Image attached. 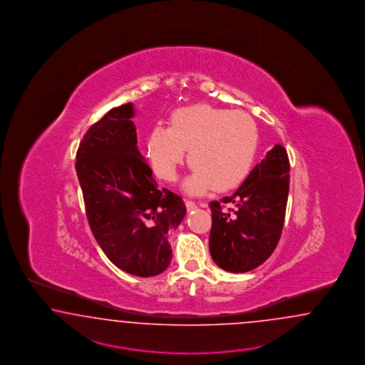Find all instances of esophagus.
<instances>
[{"label":"esophagus","instance_id":"1","mask_svg":"<svg viewBox=\"0 0 365 365\" xmlns=\"http://www.w3.org/2000/svg\"><path fill=\"white\" fill-rule=\"evenodd\" d=\"M186 207H187L188 211H192V210L197 208V203L192 202V200H186Z\"/></svg>","mask_w":365,"mask_h":365}]
</instances>
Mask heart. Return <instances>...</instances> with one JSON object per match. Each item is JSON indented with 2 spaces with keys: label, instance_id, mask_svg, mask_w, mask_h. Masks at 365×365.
<instances>
[{
  "label": "heart",
  "instance_id": "1",
  "mask_svg": "<svg viewBox=\"0 0 365 365\" xmlns=\"http://www.w3.org/2000/svg\"><path fill=\"white\" fill-rule=\"evenodd\" d=\"M259 143L257 123L242 110L194 105L179 108L170 128L157 126L148 139V157L158 177L173 182L186 157L192 166L185 188L203 194L242 185L254 166Z\"/></svg>",
  "mask_w": 365,
  "mask_h": 365
}]
</instances>
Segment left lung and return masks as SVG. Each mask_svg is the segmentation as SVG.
I'll return each mask as SVG.
<instances>
[{
  "label": "left lung",
  "instance_id": "8db88e82",
  "mask_svg": "<svg viewBox=\"0 0 365 365\" xmlns=\"http://www.w3.org/2000/svg\"><path fill=\"white\" fill-rule=\"evenodd\" d=\"M289 190V159L275 145L231 197L210 203V254L228 272H247L263 264L282 235ZM225 204L232 207L227 210Z\"/></svg>",
  "mask_w": 365,
  "mask_h": 365
}]
</instances>
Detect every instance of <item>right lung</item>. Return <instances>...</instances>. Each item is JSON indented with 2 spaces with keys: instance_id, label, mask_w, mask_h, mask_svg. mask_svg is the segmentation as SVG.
Listing matches in <instances>:
<instances>
[{
  "instance_id": "obj_1",
  "label": "right lung",
  "mask_w": 365,
  "mask_h": 365,
  "mask_svg": "<svg viewBox=\"0 0 365 365\" xmlns=\"http://www.w3.org/2000/svg\"><path fill=\"white\" fill-rule=\"evenodd\" d=\"M133 103L111 108L79 143L76 170L90 230L106 257L131 275H159L170 234L186 215L182 197L158 188L139 153Z\"/></svg>"
}]
</instances>
